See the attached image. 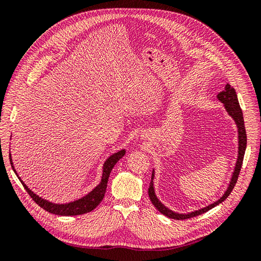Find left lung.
I'll list each match as a JSON object with an SVG mask.
<instances>
[{"label":"left lung","instance_id":"left-lung-1","mask_svg":"<svg viewBox=\"0 0 261 261\" xmlns=\"http://www.w3.org/2000/svg\"><path fill=\"white\" fill-rule=\"evenodd\" d=\"M218 99L222 102L224 105L225 109L227 113L230 114L233 120L235 121L236 125H238V128H239V156H238V161H236V165H235V169L233 172V175L230 181V185H228L226 192L224 193V195L221 197L219 200H217L216 202H213L209 206L204 207L202 209L199 210H196L194 212L191 213H187V215H180V213H175L173 212L172 210H170L169 208H167L162 204L159 199L156 198V196L154 194V188H153V177H154V172H152V176H151V181H150V185H149V189H148V194L150 197V200L153 203V206L159 210L162 215L167 216L171 219H175V220H185V219H189V218H194L197 217L199 215H202V213L207 212L208 210L212 209L213 207L218 206L219 203H221L222 201H224L228 195L231 194V192L233 191V188L236 184V181H238L239 175H240V172H241V168H242V164H243V160H244V154H245V150H246V145H247V136H246V129H245V125H244V118H243V112H242V109L240 107L239 103V100H238V96H236V92L235 89L230 84H226L225 88L223 91H221L218 94Z\"/></svg>","mask_w":261,"mask_h":261}]
</instances>
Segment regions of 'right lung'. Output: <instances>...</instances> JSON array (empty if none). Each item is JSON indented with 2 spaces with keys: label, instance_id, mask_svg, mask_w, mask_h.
I'll use <instances>...</instances> for the list:
<instances>
[{
  "label": "right lung",
  "instance_id": "obj_1",
  "mask_svg": "<svg viewBox=\"0 0 261 261\" xmlns=\"http://www.w3.org/2000/svg\"><path fill=\"white\" fill-rule=\"evenodd\" d=\"M125 154V150H121L114 154H112L109 159L106 161L105 165H103V173H102V178L100 184L91 191L88 195H86L85 197L81 199H77L73 202H68V203H52L48 200L42 199L41 197H39L38 195H36L35 193H33L28 188V186H26V184H23V181L20 179V177L17 175L16 171H15L14 167H13V162H12V158L10 154V161L12 164V168L15 172V174L17 175V177L19 178V180L21 181L22 186L25 187V189L27 191V193L30 195L33 200L36 201V203H38V206H40L42 209H44L45 211H48L50 213H53V215H58V216H80V215H84V213L90 212L92 211L94 208H96L98 204L101 202V200L103 199L106 191H107V185H108V179L110 176V173H111L112 169L114 168V165L116 164V162L122 159Z\"/></svg>",
  "mask_w": 261,
  "mask_h": 261
}]
</instances>
